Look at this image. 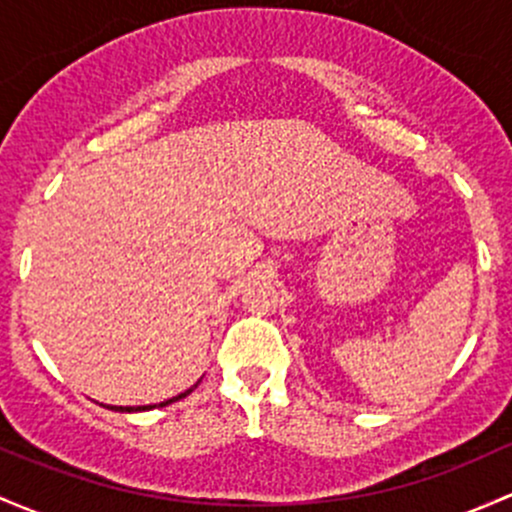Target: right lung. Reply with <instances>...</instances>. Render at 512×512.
Segmentation results:
<instances>
[{
    "instance_id": "add662e5",
    "label": "right lung",
    "mask_w": 512,
    "mask_h": 512,
    "mask_svg": "<svg viewBox=\"0 0 512 512\" xmlns=\"http://www.w3.org/2000/svg\"><path fill=\"white\" fill-rule=\"evenodd\" d=\"M198 383H201V380H198ZM198 383H196V385H191V387H188V390H186V392H181V395L171 397V400H166V402H159V405H142V407H110V410H115V412H144V410H154V407H166V405H171V402L181 400V397L191 395V392H193V390H196V387H198Z\"/></svg>"
}]
</instances>
